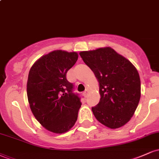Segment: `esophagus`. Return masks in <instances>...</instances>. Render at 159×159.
<instances>
[{
	"mask_svg": "<svg viewBox=\"0 0 159 159\" xmlns=\"http://www.w3.org/2000/svg\"><path fill=\"white\" fill-rule=\"evenodd\" d=\"M89 93H90V91H89L88 89H87V90H85V92L84 93V96H86V97H87V95L89 94Z\"/></svg>",
	"mask_w": 159,
	"mask_h": 159,
	"instance_id": "esophagus-1",
	"label": "esophagus"
}]
</instances>
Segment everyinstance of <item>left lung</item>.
<instances>
[{"instance_id":"left-lung-1","label":"left lung","mask_w":159,"mask_h":159,"mask_svg":"<svg viewBox=\"0 0 159 159\" xmlns=\"http://www.w3.org/2000/svg\"><path fill=\"white\" fill-rule=\"evenodd\" d=\"M99 84V102L92 107L95 117L110 129L123 126L132 117L140 98L138 70L110 47L79 53Z\"/></svg>"}]
</instances>
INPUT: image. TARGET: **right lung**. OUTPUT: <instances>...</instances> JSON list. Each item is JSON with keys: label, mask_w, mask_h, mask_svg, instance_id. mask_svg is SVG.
I'll return each instance as SVG.
<instances>
[{"label": "right lung", "mask_w": 159, "mask_h": 159, "mask_svg": "<svg viewBox=\"0 0 159 159\" xmlns=\"http://www.w3.org/2000/svg\"><path fill=\"white\" fill-rule=\"evenodd\" d=\"M78 58L77 52L53 51L37 60L29 72L27 94L30 110L52 132H68L78 119L81 102L66 77Z\"/></svg>", "instance_id": "obj_1"}]
</instances>
